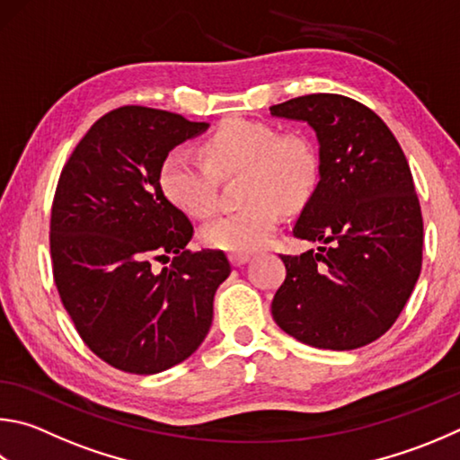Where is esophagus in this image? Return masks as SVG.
<instances>
[{
    "label": "esophagus",
    "instance_id": "esophagus-1",
    "mask_svg": "<svg viewBox=\"0 0 460 460\" xmlns=\"http://www.w3.org/2000/svg\"><path fill=\"white\" fill-rule=\"evenodd\" d=\"M249 259H252V255L249 253H231L229 255V261L235 265V267H239V265H245Z\"/></svg>",
    "mask_w": 460,
    "mask_h": 460
}]
</instances>
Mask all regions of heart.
I'll return each mask as SVG.
<instances>
[{"mask_svg":"<svg viewBox=\"0 0 460 460\" xmlns=\"http://www.w3.org/2000/svg\"><path fill=\"white\" fill-rule=\"evenodd\" d=\"M204 163L185 150L166 155L158 172L163 195L197 219L211 215L217 177L243 172L239 211L215 217L201 229L203 243L231 253L263 247L281 221V208L310 199L317 179L314 146L299 135H281L270 122L229 119L203 143Z\"/></svg>","mask_w":460,"mask_h":460,"instance_id":"b5f03b06","label":"heart"}]
</instances>
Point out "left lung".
Returning a JSON list of instances; mask_svg holds the SVG:
<instances>
[{"label": "left lung", "mask_w": 460, "mask_h": 460, "mask_svg": "<svg viewBox=\"0 0 460 460\" xmlns=\"http://www.w3.org/2000/svg\"><path fill=\"white\" fill-rule=\"evenodd\" d=\"M270 111L310 124L320 145V181L294 227L320 247L281 255L288 275L273 320L307 346L362 348L392 328L420 275L411 166L380 116L348 96L307 94Z\"/></svg>", "instance_id": "1"}]
</instances>
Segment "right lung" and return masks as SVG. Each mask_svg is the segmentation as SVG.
I'll use <instances>...</instances> for the list:
<instances>
[{
    "instance_id": "1",
    "label": "right lung",
    "mask_w": 460,
    "mask_h": 460,
    "mask_svg": "<svg viewBox=\"0 0 460 460\" xmlns=\"http://www.w3.org/2000/svg\"><path fill=\"white\" fill-rule=\"evenodd\" d=\"M208 128L181 114L122 106L92 124L62 169L49 221L54 281L100 360L158 374L195 352L213 322L223 252H189V217L163 195L171 150ZM174 254L171 268L152 261Z\"/></svg>"
}]
</instances>
